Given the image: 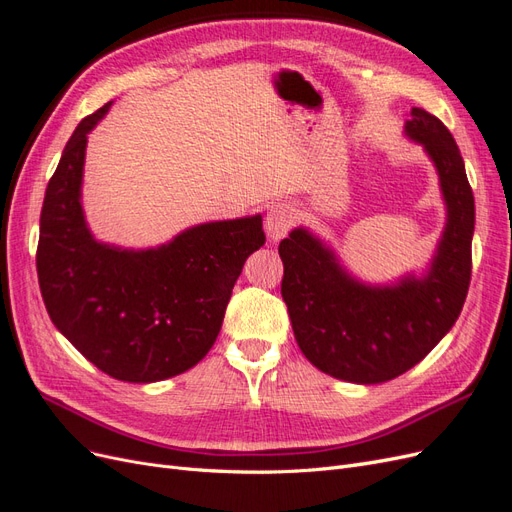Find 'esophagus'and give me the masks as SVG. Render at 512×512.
Returning a JSON list of instances; mask_svg holds the SVG:
<instances>
[{"instance_id":"34e87169","label":"esophagus","mask_w":512,"mask_h":512,"mask_svg":"<svg viewBox=\"0 0 512 512\" xmlns=\"http://www.w3.org/2000/svg\"><path fill=\"white\" fill-rule=\"evenodd\" d=\"M294 224V209L286 203H275L267 211V232L273 241H280L288 235Z\"/></svg>"}]
</instances>
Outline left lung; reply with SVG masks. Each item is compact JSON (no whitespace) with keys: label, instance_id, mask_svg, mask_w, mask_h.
Here are the masks:
<instances>
[{"label":"left lung","instance_id":"obj_1","mask_svg":"<svg viewBox=\"0 0 512 512\" xmlns=\"http://www.w3.org/2000/svg\"><path fill=\"white\" fill-rule=\"evenodd\" d=\"M406 132L436 162L448 224L431 271L393 288H367L339 269L307 230L280 243L282 297L305 359L333 378L378 384L421 363L461 314L472 277L474 196L453 134L423 108Z\"/></svg>","mask_w":512,"mask_h":512}]
</instances>
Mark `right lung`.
<instances>
[{"mask_svg": "<svg viewBox=\"0 0 512 512\" xmlns=\"http://www.w3.org/2000/svg\"><path fill=\"white\" fill-rule=\"evenodd\" d=\"M85 117L46 185L36 269L55 327L100 371L123 382L183 374L211 350L245 258L265 245L256 218L200 224L158 250L121 252L91 239L81 209Z\"/></svg>", "mask_w": 512, "mask_h": 512, "instance_id": "obj_1", "label": "right lung"}]
</instances>
